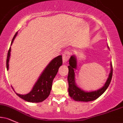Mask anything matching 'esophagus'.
Returning <instances> with one entry per match:
<instances>
[{"label": "esophagus", "instance_id": "esophagus-1", "mask_svg": "<svg viewBox=\"0 0 123 123\" xmlns=\"http://www.w3.org/2000/svg\"><path fill=\"white\" fill-rule=\"evenodd\" d=\"M70 56L69 51H65L62 54V59L63 62H66L69 60Z\"/></svg>", "mask_w": 123, "mask_h": 123}]
</instances>
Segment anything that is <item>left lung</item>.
<instances>
[{
  "label": "left lung",
  "mask_w": 123,
  "mask_h": 123,
  "mask_svg": "<svg viewBox=\"0 0 123 123\" xmlns=\"http://www.w3.org/2000/svg\"><path fill=\"white\" fill-rule=\"evenodd\" d=\"M69 65L68 66L69 72L68 76V80L69 83L68 91L69 94L72 98L76 101H83L88 102L95 100L100 97L108 88L111 83L113 75L112 65L111 64V71L109 74V78L106 82L102 88L92 92H85L77 87L74 82V69L77 68L76 59L74 56H71L69 59Z\"/></svg>",
  "instance_id": "1"
}]
</instances>
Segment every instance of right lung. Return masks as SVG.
Returning a JSON list of instances; mask_svg holds the SVG:
<instances>
[{"label": "right lung", "mask_w": 123, "mask_h": 123, "mask_svg": "<svg viewBox=\"0 0 123 123\" xmlns=\"http://www.w3.org/2000/svg\"><path fill=\"white\" fill-rule=\"evenodd\" d=\"M17 35V32L15 33L14 37L12 38L11 45L12 44ZM10 51L11 47H10L6 60L7 70L8 69V62L10 57ZM62 55H59L57 57L55 58L44 70L30 92L26 95H21L16 93L17 95L28 102L37 103L43 101L50 95L53 79L55 77L58 71L59 68L62 65Z\"/></svg>", "instance_id": "right-lung-1"}]
</instances>
